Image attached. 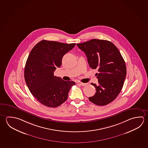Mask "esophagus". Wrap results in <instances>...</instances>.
<instances>
[{"mask_svg": "<svg viewBox=\"0 0 148 148\" xmlns=\"http://www.w3.org/2000/svg\"><path fill=\"white\" fill-rule=\"evenodd\" d=\"M78 84H80V85L83 86H85L87 85V83H78Z\"/></svg>", "mask_w": 148, "mask_h": 148, "instance_id": "esophagus-1", "label": "esophagus"}]
</instances>
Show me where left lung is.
Instances as JSON below:
<instances>
[{
	"label": "left lung",
	"instance_id": "left-lung-1",
	"mask_svg": "<svg viewBox=\"0 0 148 148\" xmlns=\"http://www.w3.org/2000/svg\"><path fill=\"white\" fill-rule=\"evenodd\" d=\"M77 46L85 53L90 67L99 72L96 74L99 85L91 83L96 92L89 97V101L102 106L110 103L121 92L126 75L125 62L119 50L111 42L100 39H91Z\"/></svg>",
	"mask_w": 148,
	"mask_h": 148
}]
</instances>
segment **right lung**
I'll return each instance as SVG.
<instances>
[{"label":"right lung","mask_w":148,"mask_h":148,"mask_svg":"<svg viewBox=\"0 0 148 148\" xmlns=\"http://www.w3.org/2000/svg\"><path fill=\"white\" fill-rule=\"evenodd\" d=\"M76 44H65L42 40L29 53L24 69V78L29 90L45 106L56 108L68 98L73 81H65L54 76L57 68L62 64L63 56Z\"/></svg>","instance_id":"right-lung-1"}]
</instances>
